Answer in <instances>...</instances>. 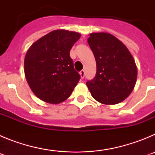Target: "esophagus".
<instances>
[{"mask_svg": "<svg viewBox=\"0 0 155 155\" xmlns=\"http://www.w3.org/2000/svg\"><path fill=\"white\" fill-rule=\"evenodd\" d=\"M80 75H81V78H84V75H85V72H84V70H81V71H80Z\"/></svg>", "mask_w": 155, "mask_h": 155, "instance_id": "1", "label": "esophagus"}]
</instances>
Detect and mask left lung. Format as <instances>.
<instances>
[{
	"mask_svg": "<svg viewBox=\"0 0 155 155\" xmlns=\"http://www.w3.org/2000/svg\"><path fill=\"white\" fill-rule=\"evenodd\" d=\"M87 43L96 61V74L86 82L91 95L98 102L115 105L123 102L134 89L137 70L125 45L105 32L90 34Z\"/></svg>",
	"mask_w": 155,
	"mask_h": 155,
	"instance_id": "1",
	"label": "left lung"
}]
</instances>
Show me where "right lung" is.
<instances>
[{
  "label": "right lung",
  "mask_w": 155,
  "mask_h": 155,
  "mask_svg": "<svg viewBox=\"0 0 155 155\" xmlns=\"http://www.w3.org/2000/svg\"><path fill=\"white\" fill-rule=\"evenodd\" d=\"M81 34L54 30L31 45L24 61L25 74L31 91L51 104L64 102L78 83L81 75L74 68L70 50Z\"/></svg>",
  "instance_id": "1"
}]
</instances>
